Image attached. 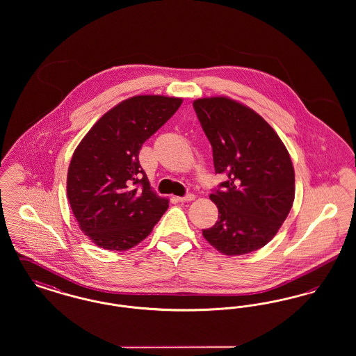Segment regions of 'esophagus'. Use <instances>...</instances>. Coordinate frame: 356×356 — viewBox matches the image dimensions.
Returning a JSON list of instances; mask_svg holds the SVG:
<instances>
[{
  "label": "esophagus",
  "mask_w": 356,
  "mask_h": 356,
  "mask_svg": "<svg viewBox=\"0 0 356 356\" xmlns=\"http://www.w3.org/2000/svg\"><path fill=\"white\" fill-rule=\"evenodd\" d=\"M195 199V195L193 193H186V196H181V197H177L179 202H191Z\"/></svg>",
  "instance_id": "34e87169"
}]
</instances>
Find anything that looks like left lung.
Returning a JSON list of instances; mask_svg holds the SVG:
<instances>
[{"label":"left lung","instance_id":"1","mask_svg":"<svg viewBox=\"0 0 356 356\" xmlns=\"http://www.w3.org/2000/svg\"><path fill=\"white\" fill-rule=\"evenodd\" d=\"M195 112L208 137L216 173L212 189L219 219L205 240L228 256L254 252L276 235L295 199V172L287 148L252 109L227 97L199 99Z\"/></svg>","mask_w":356,"mask_h":356}]
</instances>
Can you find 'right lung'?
<instances>
[{"mask_svg": "<svg viewBox=\"0 0 356 356\" xmlns=\"http://www.w3.org/2000/svg\"><path fill=\"white\" fill-rule=\"evenodd\" d=\"M183 100L135 96L99 120L73 153L69 204L81 231L108 251H127L152 232L168 208L138 161L143 144L180 108Z\"/></svg>", "mask_w": 356, "mask_h": 356, "instance_id": "1", "label": "right lung"}]
</instances>
